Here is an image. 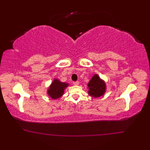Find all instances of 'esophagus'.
I'll list each match as a JSON object with an SVG mask.
<instances>
[{
    "mask_svg": "<svg viewBox=\"0 0 150 150\" xmlns=\"http://www.w3.org/2000/svg\"><path fill=\"white\" fill-rule=\"evenodd\" d=\"M73 85H75V86H77V85H79V81H75V82H73Z\"/></svg>",
    "mask_w": 150,
    "mask_h": 150,
    "instance_id": "obj_1",
    "label": "esophagus"
}]
</instances>
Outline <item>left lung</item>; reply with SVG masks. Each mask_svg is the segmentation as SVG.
<instances>
[{
    "instance_id": "8db88e82",
    "label": "left lung",
    "mask_w": 150,
    "mask_h": 150,
    "mask_svg": "<svg viewBox=\"0 0 150 150\" xmlns=\"http://www.w3.org/2000/svg\"><path fill=\"white\" fill-rule=\"evenodd\" d=\"M88 86L89 95L95 98L102 96L106 91V84L104 81L101 80L98 75H95L91 78Z\"/></svg>"
}]
</instances>
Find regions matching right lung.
Instances as JSON below:
<instances>
[{"mask_svg":"<svg viewBox=\"0 0 150 150\" xmlns=\"http://www.w3.org/2000/svg\"><path fill=\"white\" fill-rule=\"evenodd\" d=\"M68 83L60 82L58 79H54L47 90V93L52 98L57 99V98L62 96L64 90H65L66 88L68 87Z\"/></svg>","mask_w":150,"mask_h":150,"instance_id":"obj_1","label":"right lung"}]
</instances>
